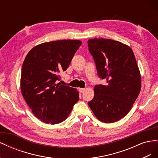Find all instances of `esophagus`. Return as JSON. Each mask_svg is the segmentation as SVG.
Masks as SVG:
<instances>
[{
  "mask_svg": "<svg viewBox=\"0 0 158 158\" xmlns=\"http://www.w3.org/2000/svg\"><path fill=\"white\" fill-rule=\"evenodd\" d=\"M79 91L80 93H82L85 91V88H79Z\"/></svg>",
  "mask_w": 158,
  "mask_h": 158,
  "instance_id": "1",
  "label": "esophagus"
}]
</instances>
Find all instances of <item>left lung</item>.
<instances>
[{"label": "left lung", "mask_w": 158, "mask_h": 158, "mask_svg": "<svg viewBox=\"0 0 158 158\" xmlns=\"http://www.w3.org/2000/svg\"><path fill=\"white\" fill-rule=\"evenodd\" d=\"M98 74L107 85H95L88 103L95 116L105 123L118 121L132 109L141 89V76L134 52L128 45L103 38L88 41Z\"/></svg>", "instance_id": "left-lung-1"}]
</instances>
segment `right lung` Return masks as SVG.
Here are the masks:
<instances>
[{
	"label": "right lung",
	"instance_id": "obj_1",
	"mask_svg": "<svg viewBox=\"0 0 158 158\" xmlns=\"http://www.w3.org/2000/svg\"><path fill=\"white\" fill-rule=\"evenodd\" d=\"M80 40L43 43L32 48L23 60L20 78L23 98L33 114L42 122L55 125L64 121L78 102L77 89L56 84L65 71Z\"/></svg>",
	"mask_w": 158,
	"mask_h": 158
}]
</instances>
